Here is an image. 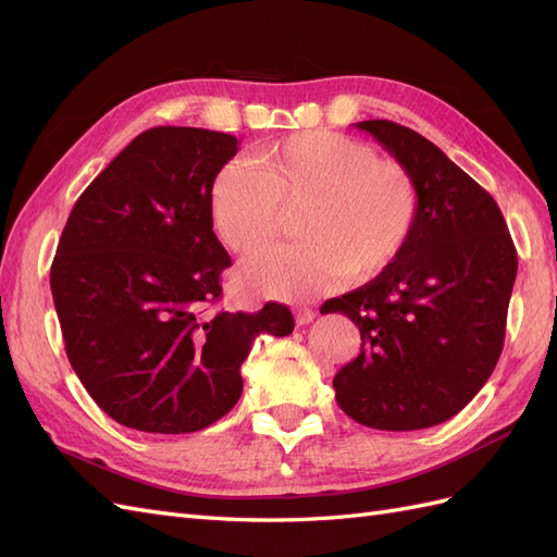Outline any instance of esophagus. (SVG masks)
<instances>
[{"mask_svg": "<svg viewBox=\"0 0 557 557\" xmlns=\"http://www.w3.org/2000/svg\"><path fill=\"white\" fill-rule=\"evenodd\" d=\"M313 318H315V311L309 309V307H297L295 309V323L297 325H309Z\"/></svg>", "mask_w": 557, "mask_h": 557, "instance_id": "esophagus-1", "label": "esophagus"}]
</instances>
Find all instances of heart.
Instances as JSON below:
<instances>
[{"mask_svg": "<svg viewBox=\"0 0 557 557\" xmlns=\"http://www.w3.org/2000/svg\"><path fill=\"white\" fill-rule=\"evenodd\" d=\"M295 215V244L242 267L248 290L272 299H311L348 278H372L409 246L418 190L395 160L330 129L295 132L269 144L256 166L232 160L215 172L209 209L221 239L237 252L272 244L285 209Z\"/></svg>", "mask_w": 557, "mask_h": 557, "instance_id": "obj_1", "label": "heart"}]
</instances>
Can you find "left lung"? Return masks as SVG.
<instances>
[{"label":"left lung","instance_id":"8db88e82","mask_svg":"<svg viewBox=\"0 0 557 557\" xmlns=\"http://www.w3.org/2000/svg\"><path fill=\"white\" fill-rule=\"evenodd\" d=\"M418 190L416 227L393 267L320 313H346L360 356L336 372V404L356 423L409 432L462 411L504 346L518 256L497 201L418 132L362 121Z\"/></svg>","mask_w":557,"mask_h":557}]
</instances>
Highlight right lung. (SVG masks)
<instances>
[{
  "label": "right lung",
  "mask_w": 557,
  "mask_h": 557,
  "mask_svg": "<svg viewBox=\"0 0 557 557\" xmlns=\"http://www.w3.org/2000/svg\"><path fill=\"white\" fill-rule=\"evenodd\" d=\"M239 139L153 127L74 205L50 290L66 358L99 409L153 434L205 430L232 411L252 339L290 334L288 307L209 313L232 264L213 234L209 188Z\"/></svg>",
  "instance_id": "1"
}]
</instances>
